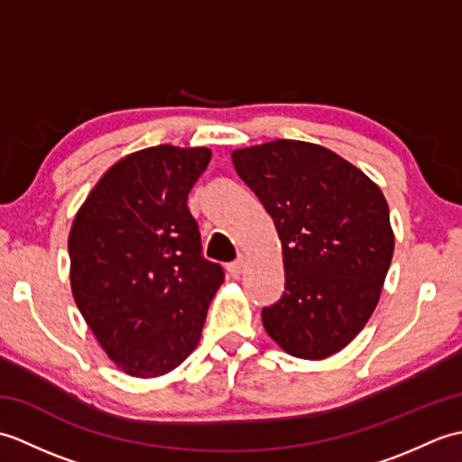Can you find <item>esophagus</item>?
Returning <instances> with one entry per match:
<instances>
[{
    "label": "esophagus",
    "mask_w": 462,
    "mask_h": 462,
    "mask_svg": "<svg viewBox=\"0 0 462 462\" xmlns=\"http://www.w3.org/2000/svg\"><path fill=\"white\" fill-rule=\"evenodd\" d=\"M242 268H244V262H242V260H236V262L228 263V273H230V276H232L234 280H238L240 273H242Z\"/></svg>",
    "instance_id": "34e87169"
}]
</instances>
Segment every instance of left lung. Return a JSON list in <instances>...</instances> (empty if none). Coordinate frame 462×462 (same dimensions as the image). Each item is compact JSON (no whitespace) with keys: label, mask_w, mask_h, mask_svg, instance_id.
Returning <instances> with one entry per match:
<instances>
[{"label":"left lung","mask_w":462,"mask_h":462,"mask_svg":"<svg viewBox=\"0 0 462 462\" xmlns=\"http://www.w3.org/2000/svg\"><path fill=\"white\" fill-rule=\"evenodd\" d=\"M232 162L282 242L286 286L262 310L263 328L290 356L326 359L377 308L395 248L385 196L357 166L313 143L248 146Z\"/></svg>","instance_id":"obj_1"}]
</instances>
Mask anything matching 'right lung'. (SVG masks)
<instances>
[{
    "label": "right lung",
    "instance_id": "add662e5",
    "mask_svg": "<svg viewBox=\"0 0 462 462\" xmlns=\"http://www.w3.org/2000/svg\"><path fill=\"white\" fill-rule=\"evenodd\" d=\"M204 146L126 154L87 196L69 232L73 300L116 367L161 377L199 346L224 272L202 258L186 206L210 162Z\"/></svg>",
    "mask_w": 462,
    "mask_h": 462
}]
</instances>
